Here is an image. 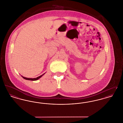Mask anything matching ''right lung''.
<instances>
[{"mask_svg":"<svg viewBox=\"0 0 123 123\" xmlns=\"http://www.w3.org/2000/svg\"><path fill=\"white\" fill-rule=\"evenodd\" d=\"M45 74V73L43 74H42V75L40 76H39V77H37V78H28L24 77H23V76H22V75H21V76L22 77V78H23V79H25V80H33V81H35V80H38V79H39L41 77H42L43 76V75Z\"/></svg>","mask_w":123,"mask_h":123,"instance_id":"1","label":"right lung"}]
</instances>
